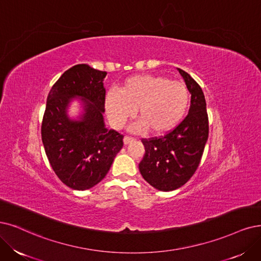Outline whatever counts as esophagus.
Masks as SVG:
<instances>
[{
  "mask_svg": "<svg viewBox=\"0 0 261 261\" xmlns=\"http://www.w3.org/2000/svg\"><path fill=\"white\" fill-rule=\"evenodd\" d=\"M133 141H136V139H134L133 137H130V136H125L123 138V142H124L125 145H127V144H129V143H131V142H133Z\"/></svg>",
  "mask_w": 261,
  "mask_h": 261,
  "instance_id": "34e87169",
  "label": "esophagus"
}]
</instances>
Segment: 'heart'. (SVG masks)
<instances>
[{"label": "heart", "instance_id": "1", "mask_svg": "<svg viewBox=\"0 0 261 261\" xmlns=\"http://www.w3.org/2000/svg\"><path fill=\"white\" fill-rule=\"evenodd\" d=\"M189 104L186 85L161 75H134L125 80L119 92L106 94L105 108L115 128H121L138 110L136 129L163 133L174 128Z\"/></svg>", "mask_w": 261, "mask_h": 261}]
</instances>
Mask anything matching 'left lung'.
Instances as JSON below:
<instances>
[{
  "label": "left lung",
  "instance_id": "obj_1",
  "mask_svg": "<svg viewBox=\"0 0 261 261\" xmlns=\"http://www.w3.org/2000/svg\"><path fill=\"white\" fill-rule=\"evenodd\" d=\"M191 93L188 115L174 129L159 138L142 139L145 153L139 169L143 178L161 191L175 190L197 171L208 138V117L203 91L185 71L178 69Z\"/></svg>",
  "mask_w": 261,
  "mask_h": 261
}]
</instances>
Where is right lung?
<instances>
[{
    "instance_id": "obj_1",
    "label": "right lung",
    "mask_w": 261,
    "mask_h": 261,
    "mask_svg": "<svg viewBox=\"0 0 261 261\" xmlns=\"http://www.w3.org/2000/svg\"><path fill=\"white\" fill-rule=\"evenodd\" d=\"M106 72L88 64L66 70L47 96L42 121V141L56 175L75 190H86L100 182L123 146V136L104 127ZM85 100L81 122L67 120L65 109L73 96Z\"/></svg>"
}]
</instances>
